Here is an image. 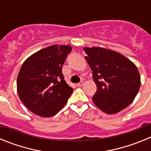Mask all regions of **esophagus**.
<instances>
[{
	"instance_id": "obj_1",
	"label": "esophagus",
	"mask_w": 151,
	"mask_h": 151,
	"mask_svg": "<svg viewBox=\"0 0 151 151\" xmlns=\"http://www.w3.org/2000/svg\"><path fill=\"white\" fill-rule=\"evenodd\" d=\"M83 85H84V82L83 81H82V82H80L79 83L77 84V86H78V87H82Z\"/></svg>"
}]
</instances>
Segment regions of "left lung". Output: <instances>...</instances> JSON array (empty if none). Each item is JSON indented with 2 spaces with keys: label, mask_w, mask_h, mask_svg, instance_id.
<instances>
[{
  "label": "left lung",
  "mask_w": 151,
  "mask_h": 151,
  "mask_svg": "<svg viewBox=\"0 0 151 151\" xmlns=\"http://www.w3.org/2000/svg\"><path fill=\"white\" fill-rule=\"evenodd\" d=\"M85 59L92 70L97 91L95 106L107 114H115L134 101L141 86L135 64L122 54L100 47H85Z\"/></svg>",
  "instance_id": "left-lung-1"
}]
</instances>
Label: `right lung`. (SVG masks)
<instances>
[{"mask_svg":"<svg viewBox=\"0 0 151 151\" xmlns=\"http://www.w3.org/2000/svg\"><path fill=\"white\" fill-rule=\"evenodd\" d=\"M70 45H54L35 52L24 61L17 76L19 99L35 115L50 117L66 104L73 91L62 73Z\"/></svg>","mask_w":151,"mask_h":151,"instance_id":"right-lung-1","label":"right lung"}]
</instances>
